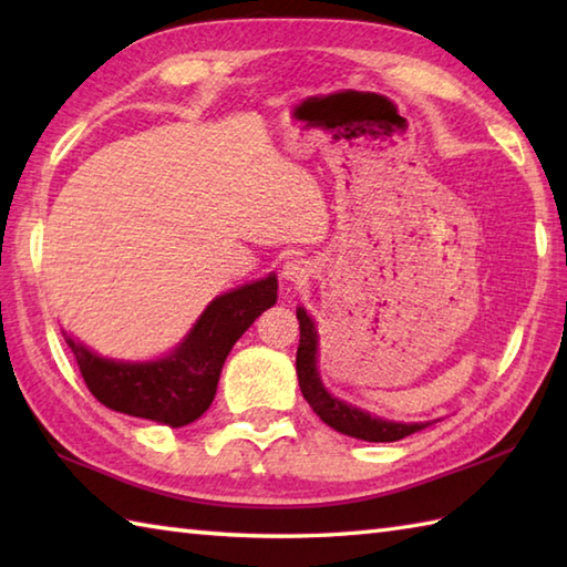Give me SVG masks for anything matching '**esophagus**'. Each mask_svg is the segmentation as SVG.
<instances>
[{"instance_id":"esophagus-1","label":"esophagus","mask_w":567,"mask_h":567,"mask_svg":"<svg viewBox=\"0 0 567 567\" xmlns=\"http://www.w3.org/2000/svg\"><path fill=\"white\" fill-rule=\"evenodd\" d=\"M280 272H282V280H287V282H295V285L307 282L311 275V262L307 258H290V260H285Z\"/></svg>"}]
</instances>
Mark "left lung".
<instances>
[{"mask_svg":"<svg viewBox=\"0 0 567 567\" xmlns=\"http://www.w3.org/2000/svg\"><path fill=\"white\" fill-rule=\"evenodd\" d=\"M297 319H299V348H297L299 390H302L305 400L309 402L311 409H315L323 424H329L339 433H346V436L370 441V443L400 441L429 426V421L426 424H404V421L382 419L365 412V409L339 400V396H333L327 388H323L321 375H319L317 323L307 315L305 307H297Z\"/></svg>","mask_w":567,"mask_h":567,"instance_id":"obj_1","label":"left lung"}]
</instances>
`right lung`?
Returning a JSON list of instances; mask_svg holds the SVG:
<instances>
[{
  "instance_id": "1",
  "label": "right lung",
  "mask_w": 567,
  "mask_h": 567,
  "mask_svg": "<svg viewBox=\"0 0 567 567\" xmlns=\"http://www.w3.org/2000/svg\"><path fill=\"white\" fill-rule=\"evenodd\" d=\"M277 302V275L214 297L171 353L155 360H114L63 331L90 392L128 416L171 429L197 421L214 402L226 355L265 309Z\"/></svg>"
}]
</instances>
